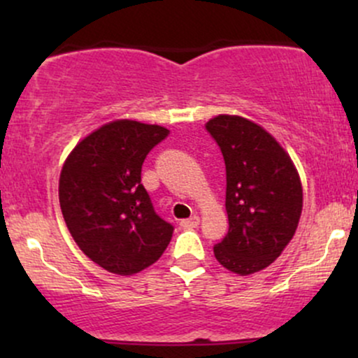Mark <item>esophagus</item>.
Listing matches in <instances>:
<instances>
[{
  "label": "esophagus",
  "mask_w": 358,
  "mask_h": 358,
  "mask_svg": "<svg viewBox=\"0 0 358 358\" xmlns=\"http://www.w3.org/2000/svg\"><path fill=\"white\" fill-rule=\"evenodd\" d=\"M199 224H200V217L199 215H192L190 219H185V220H182V227L183 229H195V227H199Z\"/></svg>",
  "instance_id": "obj_1"
}]
</instances>
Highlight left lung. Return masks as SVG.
Returning <instances> with one entry per match:
<instances>
[{
	"label": "left lung",
	"mask_w": 358,
	"mask_h": 358,
	"mask_svg": "<svg viewBox=\"0 0 358 358\" xmlns=\"http://www.w3.org/2000/svg\"><path fill=\"white\" fill-rule=\"evenodd\" d=\"M227 173L229 232L213 248L215 259L239 276L273 264L296 232L303 187L287 151L257 122L219 114L207 122Z\"/></svg>",
	"instance_id": "8db88e82"
}]
</instances>
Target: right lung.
Here are the masks:
<instances>
[{"mask_svg":"<svg viewBox=\"0 0 358 358\" xmlns=\"http://www.w3.org/2000/svg\"><path fill=\"white\" fill-rule=\"evenodd\" d=\"M168 133L158 124L116 119L82 138L62 166L65 224L82 252L109 273L136 274L170 244L173 227L156 215L141 185L146 155Z\"/></svg>","mask_w":358,"mask_h":358,"instance_id":"obj_1","label":"right lung"}]
</instances>
